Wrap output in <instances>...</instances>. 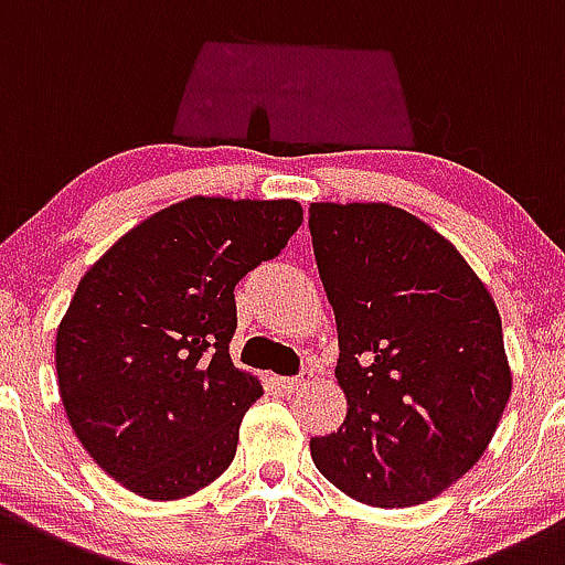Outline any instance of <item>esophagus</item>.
Masks as SVG:
<instances>
[{"label": "esophagus", "instance_id": "obj_1", "mask_svg": "<svg viewBox=\"0 0 565 565\" xmlns=\"http://www.w3.org/2000/svg\"><path fill=\"white\" fill-rule=\"evenodd\" d=\"M311 376H313L311 371H300L298 376H287V379H281V390H287V392H298V390L306 387L308 382H311Z\"/></svg>", "mask_w": 565, "mask_h": 565}]
</instances>
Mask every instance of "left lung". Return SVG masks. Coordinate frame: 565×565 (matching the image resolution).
Segmentation results:
<instances>
[{
	"mask_svg": "<svg viewBox=\"0 0 565 565\" xmlns=\"http://www.w3.org/2000/svg\"><path fill=\"white\" fill-rule=\"evenodd\" d=\"M311 241L335 311L347 419L311 438L354 501L417 507L492 441L512 395L501 313L460 252L403 207L313 203Z\"/></svg>",
	"mask_w": 565,
	"mask_h": 565,
	"instance_id": "8db88e82",
	"label": "left lung"
}]
</instances>
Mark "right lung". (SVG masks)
<instances>
[{"instance_id":"obj_1","label":"right lung","mask_w":565,"mask_h":565,"mask_svg":"<svg viewBox=\"0 0 565 565\" xmlns=\"http://www.w3.org/2000/svg\"><path fill=\"white\" fill-rule=\"evenodd\" d=\"M300 224L295 200L189 198L81 278L56 332L58 392L83 449L135 495L175 501L230 468L263 395L230 358L235 284Z\"/></svg>"}]
</instances>
